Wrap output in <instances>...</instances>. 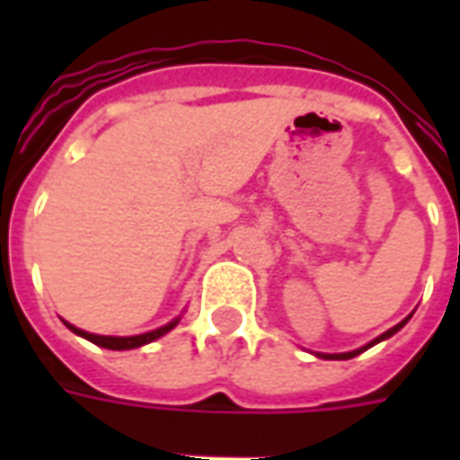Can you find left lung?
<instances>
[{
  "mask_svg": "<svg viewBox=\"0 0 460 460\" xmlns=\"http://www.w3.org/2000/svg\"><path fill=\"white\" fill-rule=\"evenodd\" d=\"M406 320H409V318H406ZM406 320H402V323H399V325H394V328H392V330H386L385 335H379V338L372 340V342H369V345L359 347V349H352V352H342V355H320V357H323V359H352V357L362 355V352H365L367 347H372V345H376V342H382V340L392 338V335H394V332H399V330L404 328V325H406Z\"/></svg>",
  "mask_w": 460,
  "mask_h": 460,
  "instance_id": "8db88e82",
  "label": "left lung"
}]
</instances>
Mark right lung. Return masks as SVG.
Segmentation results:
<instances>
[{"label":"right lung","mask_w":460,"mask_h":460,"mask_svg":"<svg viewBox=\"0 0 460 460\" xmlns=\"http://www.w3.org/2000/svg\"><path fill=\"white\" fill-rule=\"evenodd\" d=\"M180 320H172L170 325H164V328L160 330H152V332H145V335H135V338H108V335H91V332H84V330L74 328V325H68V328L74 330L75 335H81V338L91 340L93 345L98 347H105V349H135V347H142L147 345V342H152V340L162 338V335H167L174 325H177Z\"/></svg>","instance_id":"add662e5"}]
</instances>
